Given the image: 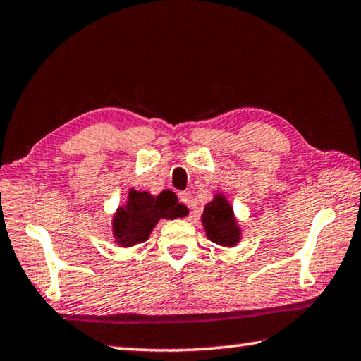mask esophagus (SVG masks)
Masks as SVG:
<instances>
[{
    "label": "esophagus",
    "mask_w": 361,
    "mask_h": 361,
    "mask_svg": "<svg viewBox=\"0 0 361 361\" xmlns=\"http://www.w3.org/2000/svg\"><path fill=\"white\" fill-rule=\"evenodd\" d=\"M180 202H181V204H185V205H188V207H191V202H192V194L189 192V191L181 192V194H180Z\"/></svg>",
    "instance_id": "1"
}]
</instances>
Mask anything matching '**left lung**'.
<instances>
[{
	"label": "left lung",
	"instance_id": "obj_1",
	"mask_svg": "<svg viewBox=\"0 0 361 361\" xmlns=\"http://www.w3.org/2000/svg\"><path fill=\"white\" fill-rule=\"evenodd\" d=\"M207 239L224 248H234L240 243L243 237L242 226L232 209L228 195L216 192L209 204L204 207L200 215Z\"/></svg>",
	"mask_w": 361,
	"mask_h": 361
}]
</instances>
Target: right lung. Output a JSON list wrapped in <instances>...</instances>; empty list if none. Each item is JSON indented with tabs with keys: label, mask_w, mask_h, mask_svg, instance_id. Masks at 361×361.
<instances>
[{
	"label": "right lung",
	"mask_w": 361,
	"mask_h": 361,
	"mask_svg": "<svg viewBox=\"0 0 361 361\" xmlns=\"http://www.w3.org/2000/svg\"><path fill=\"white\" fill-rule=\"evenodd\" d=\"M188 215L185 205L172 191L152 195L148 191L129 189L126 202L113 213L111 232L116 245L122 248L135 247L149 239V234L162 218L175 219Z\"/></svg>",
	"instance_id": "right-lung-1"
}]
</instances>
